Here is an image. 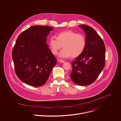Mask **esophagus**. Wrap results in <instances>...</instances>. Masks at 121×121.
<instances>
[{
    "label": "esophagus",
    "instance_id": "obj_1",
    "mask_svg": "<svg viewBox=\"0 0 121 121\" xmlns=\"http://www.w3.org/2000/svg\"><path fill=\"white\" fill-rule=\"evenodd\" d=\"M59 62L61 63H63L65 62V61L64 60H62V59H59Z\"/></svg>",
    "mask_w": 121,
    "mask_h": 121
}]
</instances>
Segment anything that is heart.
Returning a JSON list of instances; mask_svg holds the SVG:
<instances>
[{"mask_svg": "<svg viewBox=\"0 0 121 121\" xmlns=\"http://www.w3.org/2000/svg\"><path fill=\"white\" fill-rule=\"evenodd\" d=\"M56 39L51 38L48 45L51 53L54 55L64 48L60 52L59 56L63 58L77 57L82 54L86 47V41L85 36L72 30L60 32L56 35Z\"/></svg>", "mask_w": 121, "mask_h": 121, "instance_id": "obj_1", "label": "heart"}]
</instances>
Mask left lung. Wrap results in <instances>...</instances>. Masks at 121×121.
Returning a JSON list of instances; mask_svg holds the SVG:
<instances>
[{
    "label": "left lung",
    "mask_w": 121,
    "mask_h": 121,
    "mask_svg": "<svg viewBox=\"0 0 121 121\" xmlns=\"http://www.w3.org/2000/svg\"><path fill=\"white\" fill-rule=\"evenodd\" d=\"M86 34V45L83 52L72 62V80L79 86L94 82L105 66V47L102 39L91 27L79 25Z\"/></svg>",
    "instance_id": "left-lung-1"
}]
</instances>
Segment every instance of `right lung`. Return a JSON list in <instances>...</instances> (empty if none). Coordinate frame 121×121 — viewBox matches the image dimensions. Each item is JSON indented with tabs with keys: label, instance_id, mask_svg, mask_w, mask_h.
<instances>
[{
	"label": "right lung",
	"instance_id": "obj_1",
	"mask_svg": "<svg viewBox=\"0 0 121 121\" xmlns=\"http://www.w3.org/2000/svg\"><path fill=\"white\" fill-rule=\"evenodd\" d=\"M53 28L34 25L21 33L13 48L15 73L23 82L33 87L43 85L57 60L46 43Z\"/></svg>",
	"mask_w": 121,
	"mask_h": 121
}]
</instances>
